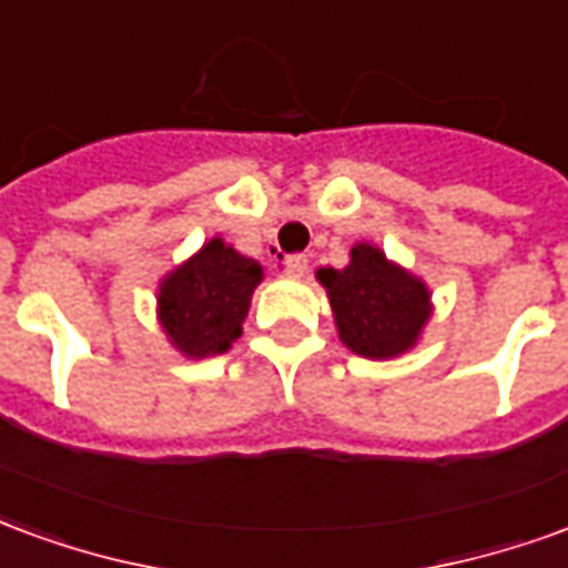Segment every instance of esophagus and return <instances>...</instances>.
<instances>
[{"mask_svg": "<svg viewBox=\"0 0 568 568\" xmlns=\"http://www.w3.org/2000/svg\"><path fill=\"white\" fill-rule=\"evenodd\" d=\"M307 267H310V261H307V255H288V258L283 261V271H285V276H304V273H307Z\"/></svg>", "mask_w": 568, "mask_h": 568, "instance_id": "34e87169", "label": "esophagus"}]
</instances>
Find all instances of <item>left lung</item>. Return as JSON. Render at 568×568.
<instances>
[{"instance_id": "obj_1", "label": "left lung", "mask_w": 568, "mask_h": 568, "mask_svg": "<svg viewBox=\"0 0 568 568\" xmlns=\"http://www.w3.org/2000/svg\"><path fill=\"white\" fill-rule=\"evenodd\" d=\"M316 276L332 301L337 334L356 356H402L417 344L432 316L426 283L393 264L371 243L349 248L344 271L322 267Z\"/></svg>"}]
</instances>
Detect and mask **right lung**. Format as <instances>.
<instances>
[{"label": "right lung", "mask_w": 568, "mask_h": 568, "mask_svg": "<svg viewBox=\"0 0 568 568\" xmlns=\"http://www.w3.org/2000/svg\"><path fill=\"white\" fill-rule=\"evenodd\" d=\"M264 267L212 236L197 255L166 273L158 288V320L170 344L187 358L227 353L243 334Z\"/></svg>", "instance_id": "right-lung-1"}]
</instances>
